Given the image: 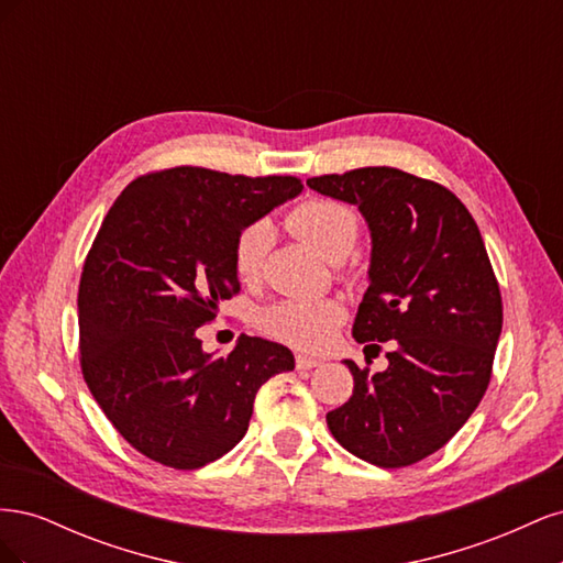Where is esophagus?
I'll return each instance as SVG.
<instances>
[{"label":"esophagus","instance_id":"obj_1","mask_svg":"<svg viewBox=\"0 0 563 563\" xmlns=\"http://www.w3.org/2000/svg\"><path fill=\"white\" fill-rule=\"evenodd\" d=\"M296 366L308 371V368L321 366V360H314V356H308V354H298V356H296Z\"/></svg>","mask_w":563,"mask_h":563}]
</instances>
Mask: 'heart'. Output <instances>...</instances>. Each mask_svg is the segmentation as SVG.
<instances>
[{"label": "heart", "instance_id": "heart-1", "mask_svg": "<svg viewBox=\"0 0 563 563\" xmlns=\"http://www.w3.org/2000/svg\"><path fill=\"white\" fill-rule=\"evenodd\" d=\"M286 225L296 236L312 246L329 261H340L352 251L360 220L345 203L333 199L302 201L286 216ZM269 242L267 223H251L234 240L232 265L236 277L251 282L258 277ZM343 321V308L335 300H282L263 310L258 327L263 333L282 340V343L319 352L327 350Z\"/></svg>", "mask_w": 563, "mask_h": 563}]
</instances>
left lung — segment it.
<instances>
[{
    "label": "left lung",
    "mask_w": 563,
    "mask_h": 563,
    "mask_svg": "<svg viewBox=\"0 0 563 563\" xmlns=\"http://www.w3.org/2000/svg\"><path fill=\"white\" fill-rule=\"evenodd\" d=\"M308 185L364 216L368 288L352 335L391 347L380 373L343 362L354 389L327 413L329 430L371 465H413L463 428L490 380L503 300L482 232L451 190L399 168L366 166Z\"/></svg>",
    "instance_id": "obj_1"
}]
</instances>
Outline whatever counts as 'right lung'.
<instances>
[{
  "label": "right lung",
  "mask_w": 563,
  "mask_h": 563,
  "mask_svg": "<svg viewBox=\"0 0 563 563\" xmlns=\"http://www.w3.org/2000/svg\"><path fill=\"white\" fill-rule=\"evenodd\" d=\"M300 192L294 176L176 166L129 183L100 225L77 298L81 373L114 430L155 463L197 470L225 455L255 391L294 371L279 343L242 335L216 356L197 329L240 291V232Z\"/></svg>",
  "instance_id": "add662e5"
}]
</instances>
